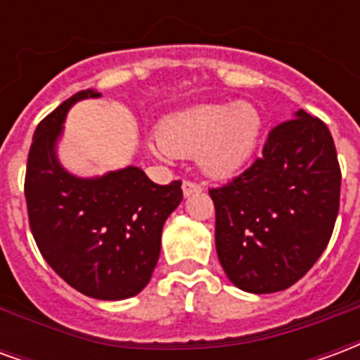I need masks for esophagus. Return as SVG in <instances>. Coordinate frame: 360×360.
Here are the masks:
<instances>
[{"mask_svg": "<svg viewBox=\"0 0 360 360\" xmlns=\"http://www.w3.org/2000/svg\"><path fill=\"white\" fill-rule=\"evenodd\" d=\"M200 191H202V187L195 181H183V195L185 196L195 195V193H200Z\"/></svg>", "mask_w": 360, "mask_h": 360, "instance_id": "34e87169", "label": "esophagus"}]
</instances>
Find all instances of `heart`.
Wrapping results in <instances>:
<instances>
[{
	"instance_id": "b5f03b06",
	"label": "heart",
	"mask_w": 360,
	"mask_h": 360,
	"mask_svg": "<svg viewBox=\"0 0 360 360\" xmlns=\"http://www.w3.org/2000/svg\"><path fill=\"white\" fill-rule=\"evenodd\" d=\"M260 133L262 115L250 102L204 103L165 119L158 142L173 156L196 154L212 177H229L249 162Z\"/></svg>"
}]
</instances>
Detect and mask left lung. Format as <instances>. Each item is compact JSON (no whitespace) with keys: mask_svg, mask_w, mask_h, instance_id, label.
Listing matches in <instances>:
<instances>
[{"mask_svg":"<svg viewBox=\"0 0 360 360\" xmlns=\"http://www.w3.org/2000/svg\"><path fill=\"white\" fill-rule=\"evenodd\" d=\"M274 127L250 167L210 188L216 250L235 287H291L328 247L340 212L341 172L328 127L299 110Z\"/></svg>","mask_w":360,"mask_h":360,"instance_id":"left-lung-1","label":"left lung"}]
</instances>
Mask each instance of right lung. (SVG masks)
<instances>
[{
    "label": "right lung",
    "instance_id": "obj_1",
    "mask_svg": "<svg viewBox=\"0 0 360 360\" xmlns=\"http://www.w3.org/2000/svg\"><path fill=\"white\" fill-rule=\"evenodd\" d=\"M81 90L36 127L28 152L25 196L38 249L59 278L92 299L121 301L148 285L162 229L183 200L181 181L156 185L141 167L77 177L58 160L67 111Z\"/></svg>",
    "mask_w": 360,
    "mask_h": 360
}]
</instances>
